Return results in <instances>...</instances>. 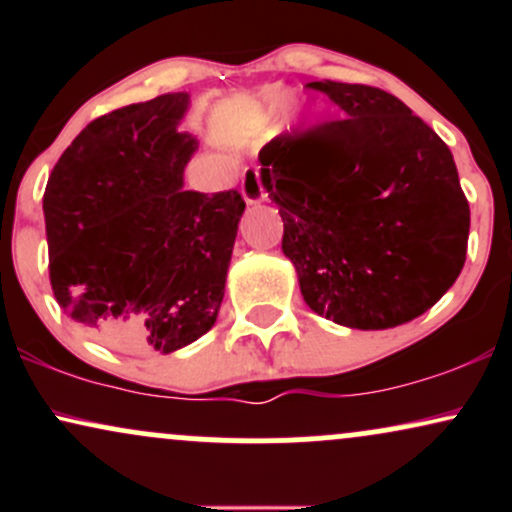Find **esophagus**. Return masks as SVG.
<instances>
[{
  "label": "esophagus",
  "instance_id": "esophagus-1",
  "mask_svg": "<svg viewBox=\"0 0 512 512\" xmlns=\"http://www.w3.org/2000/svg\"><path fill=\"white\" fill-rule=\"evenodd\" d=\"M240 195H243L245 204H248V207H255V204L262 202V199H264V187H262L260 173H257V170H250V173H245L243 185H240Z\"/></svg>",
  "mask_w": 512,
  "mask_h": 512
}]
</instances>
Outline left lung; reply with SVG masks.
Masks as SVG:
<instances>
[{"mask_svg": "<svg viewBox=\"0 0 512 512\" xmlns=\"http://www.w3.org/2000/svg\"><path fill=\"white\" fill-rule=\"evenodd\" d=\"M344 120L281 134L260 180L313 313L349 330L424 315L464 267L469 204L443 139L380 88L313 81Z\"/></svg>", "mask_w": 512, "mask_h": 512, "instance_id": "left-lung-1", "label": "left lung"}]
</instances>
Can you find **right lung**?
I'll use <instances>...</instances> for the list:
<instances>
[{
	"label": "right lung",
	"mask_w": 512,
	"mask_h": 512,
	"mask_svg": "<svg viewBox=\"0 0 512 512\" xmlns=\"http://www.w3.org/2000/svg\"><path fill=\"white\" fill-rule=\"evenodd\" d=\"M190 93L98 117L45 187L50 281L64 315L120 351L173 354L214 327L238 223L236 190H185L199 149Z\"/></svg>",
	"instance_id": "obj_1"
}]
</instances>
